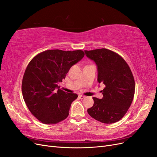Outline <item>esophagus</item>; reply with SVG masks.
I'll list each match as a JSON object with an SVG mask.
<instances>
[{"label":"esophagus","instance_id":"1","mask_svg":"<svg viewBox=\"0 0 157 157\" xmlns=\"http://www.w3.org/2000/svg\"><path fill=\"white\" fill-rule=\"evenodd\" d=\"M85 98L84 96H82V95H78V98L80 99H82Z\"/></svg>","mask_w":157,"mask_h":157}]
</instances>
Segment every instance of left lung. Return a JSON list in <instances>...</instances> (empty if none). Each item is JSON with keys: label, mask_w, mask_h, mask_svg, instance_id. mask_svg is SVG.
I'll list each match as a JSON object with an SVG mask.
<instances>
[{"label": "left lung", "mask_w": 157, "mask_h": 157, "mask_svg": "<svg viewBox=\"0 0 157 157\" xmlns=\"http://www.w3.org/2000/svg\"><path fill=\"white\" fill-rule=\"evenodd\" d=\"M85 54L97 65L98 82L105 85L103 98H92L94 105L88 109V113L105 124L119 121L134 96L135 81L130 67L120 55L106 48L85 50Z\"/></svg>", "instance_id": "1"}]
</instances>
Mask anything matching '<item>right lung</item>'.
Segmentation results:
<instances>
[{"instance_id": "obj_1", "label": "right lung", "mask_w": 157, "mask_h": 157, "mask_svg": "<svg viewBox=\"0 0 157 157\" xmlns=\"http://www.w3.org/2000/svg\"><path fill=\"white\" fill-rule=\"evenodd\" d=\"M84 56L80 50H49L37 54L28 64L22 80L23 97L32 115L42 123L54 124L68 117L78 96L57 90V84Z\"/></svg>"}]
</instances>
